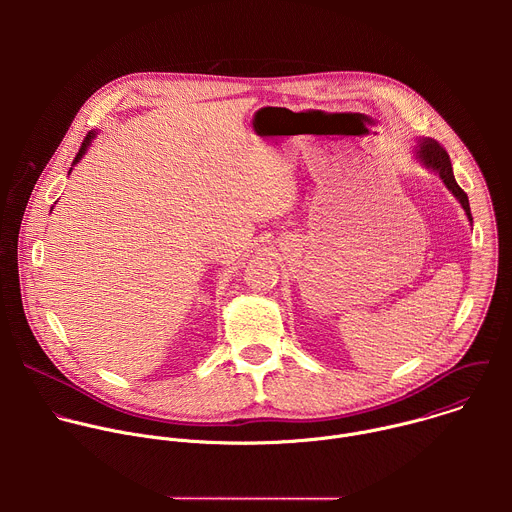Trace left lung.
I'll list each match as a JSON object with an SVG mask.
<instances>
[{
  "instance_id": "8db88e82",
  "label": "left lung",
  "mask_w": 512,
  "mask_h": 512,
  "mask_svg": "<svg viewBox=\"0 0 512 512\" xmlns=\"http://www.w3.org/2000/svg\"><path fill=\"white\" fill-rule=\"evenodd\" d=\"M415 160L421 162L427 170H433L435 174H440V178L444 180L446 188L460 200L464 212L468 214V218L472 221L470 214V202H468V194L458 186L456 178H454V170H452V162L448 152L442 148L440 143L431 137H419L417 139V148H415Z\"/></svg>"
}]
</instances>
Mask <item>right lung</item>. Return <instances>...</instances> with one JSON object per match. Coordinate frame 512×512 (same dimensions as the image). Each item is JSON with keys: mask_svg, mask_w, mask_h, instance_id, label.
<instances>
[{"mask_svg": "<svg viewBox=\"0 0 512 512\" xmlns=\"http://www.w3.org/2000/svg\"><path fill=\"white\" fill-rule=\"evenodd\" d=\"M97 135V131H89V135L85 137V141H83V145H81V150H79V154H77V158L75 160H72V166H75L85 154H87V150H89V145H91V141H93V137ZM72 170V168H70ZM70 174V172H68Z\"/></svg>", "mask_w": 512, "mask_h": 512, "instance_id": "right-lung-1", "label": "right lung"}]
</instances>
